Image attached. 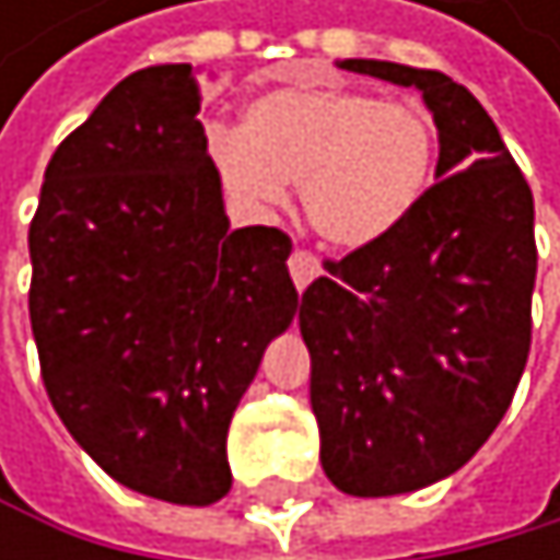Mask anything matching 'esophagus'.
<instances>
[{"instance_id": "obj_1", "label": "esophagus", "mask_w": 560, "mask_h": 560, "mask_svg": "<svg viewBox=\"0 0 560 560\" xmlns=\"http://www.w3.org/2000/svg\"><path fill=\"white\" fill-rule=\"evenodd\" d=\"M289 271H292V282H295V289L302 292L312 278H318L322 275V265H318V258L312 255V252H305V248H295L292 255H289Z\"/></svg>"}]
</instances>
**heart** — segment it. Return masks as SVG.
<instances>
[{
    "label": "heart",
    "instance_id": "1",
    "mask_svg": "<svg viewBox=\"0 0 560 560\" xmlns=\"http://www.w3.org/2000/svg\"><path fill=\"white\" fill-rule=\"evenodd\" d=\"M440 124L420 100H380L346 86H282L258 96L242 130L211 127L208 158L228 195L278 208L299 180L308 224L362 248L417 211L433 184Z\"/></svg>",
    "mask_w": 560,
    "mask_h": 560
}]
</instances>
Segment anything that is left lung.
<instances>
[{
  "instance_id": "8db88e82",
  "label": "left lung",
  "mask_w": 560,
  "mask_h": 560,
  "mask_svg": "<svg viewBox=\"0 0 560 560\" xmlns=\"http://www.w3.org/2000/svg\"><path fill=\"white\" fill-rule=\"evenodd\" d=\"M339 67L417 86L440 124L417 211L322 261L299 305L326 477L389 498L460 470L508 413L530 352L534 195L467 86L383 59Z\"/></svg>"
}]
</instances>
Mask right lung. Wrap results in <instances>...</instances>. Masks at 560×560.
Returning a JSON list of instances; mask_svg holds the SVG:
<instances>
[{
	"label": "right lung",
	"mask_w": 560,
	"mask_h": 560,
	"mask_svg": "<svg viewBox=\"0 0 560 560\" xmlns=\"http://www.w3.org/2000/svg\"><path fill=\"white\" fill-rule=\"evenodd\" d=\"M187 62L120 80L56 147L30 224V322L52 410L117 483L231 487L228 427L299 292L282 228L231 231Z\"/></svg>",
	"instance_id": "obj_1"
}]
</instances>
